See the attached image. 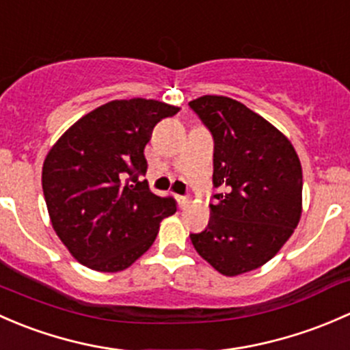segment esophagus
<instances>
[{
    "mask_svg": "<svg viewBox=\"0 0 350 350\" xmlns=\"http://www.w3.org/2000/svg\"><path fill=\"white\" fill-rule=\"evenodd\" d=\"M176 202H178V207L180 208H183V207H187V205H189V199H187V197H183V196H176Z\"/></svg>",
    "mask_w": 350,
    "mask_h": 350,
    "instance_id": "34e87169",
    "label": "esophagus"
}]
</instances>
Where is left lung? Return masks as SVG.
Wrapping results in <instances>:
<instances>
[{"label": "left lung", "instance_id": "8db88e82", "mask_svg": "<svg viewBox=\"0 0 350 350\" xmlns=\"http://www.w3.org/2000/svg\"><path fill=\"white\" fill-rule=\"evenodd\" d=\"M189 106L214 138L219 190L211 221L190 234L193 247L226 276L253 271L290 239L301 215V165L290 139L262 116L226 96Z\"/></svg>", "mask_w": 350, "mask_h": 350}]
</instances>
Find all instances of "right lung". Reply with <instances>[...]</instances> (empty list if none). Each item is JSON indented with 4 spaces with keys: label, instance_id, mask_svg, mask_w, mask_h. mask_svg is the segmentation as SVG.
<instances>
[{
    "label": "right lung",
    "instance_id": "obj_1",
    "mask_svg": "<svg viewBox=\"0 0 350 350\" xmlns=\"http://www.w3.org/2000/svg\"><path fill=\"white\" fill-rule=\"evenodd\" d=\"M178 111L142 97L111 100L74 122L49 151L42 170L46 208L79 262L104 273L129 268L176 212L172 197L154 196L138 176L148 168L143 151L153 128Z\"/></svg>",
    "mask_w": 350,
    "mask_h": 350
}]
</instances>
